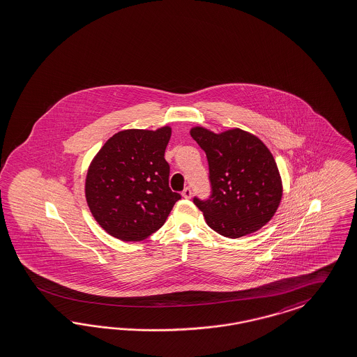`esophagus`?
<instances>
[{
    "mask_svg": "<svg viewBox=\"0 0 357 357\" xmlns=\"http://www.w3.org/2000/svg\"><path fill=\"white\" fill-rule=\"evenodd\" d=\"M183 197L184 198H190L192 197V189L190 188H185L184 190H183Z\"/></svg>",
    "mask_w": 357,
    "mask_h": 357,
    "instance_id": "34e87169",
    "label": "esophagus"
}]
</instances>
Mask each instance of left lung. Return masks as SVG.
Here are the masks:
<instances>
[{
	"instance_id": "8db88e82",
	"label": "left lung",
	"mask_w": 357,
	"mask_h": 357,
	"mask_svg": "<svg viewBox=\"0 0 357 357\" xmlns=\"http://www.w3.org/2000/svg\"><path fill=\"white\" fill-rule=\"evenodd\" d=\"M190 135L205 151L209 164L211 197L193 198L206 224L227 238L259 230L274 217L283 192L268 148L239 128L214 133L193 127Z\"/></svg>"
}]
</instances>
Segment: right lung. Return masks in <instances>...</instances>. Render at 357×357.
<instances>
[{
  "label": "right lung",
  "mask_w": 357,
  "mask_h": 357,
  "mask_svg": "<svg viewBox=\"0 0 357 357\" xmlns=\"http://www.w3.org/2000/svg\"><path fill=\"white\" fill-rule=\"evenodd\" d=\"M172 130H126L109 137L86 177L93 218L112 237L139 242L164 225L181 196L169 188L164 159Z\"/></svg>",
  "instance_id": "obj_1"
}]
</instances>
